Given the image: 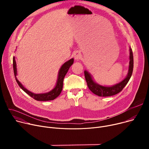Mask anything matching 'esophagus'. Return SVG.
<instances>
[{"mask_svg":"<svg viewBox=\"0 0 149 149\" xmlns=\"http://www.w3.org/2000/svg\"><path fill=\"white\" fill-rule=\"evenodd\" d=\"M81 58V53L79 51H77L74 54V58L76 60H78Z\"/></svg>","mask_w":149,"mask_h":149,"instance_id":"obj_1","label":"esophagus"}]
</instances>
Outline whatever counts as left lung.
I'll return each instance as SVG.
<instances>
[{"mask_svg": "<svg viewBox=\"0 0 149 149\" xmlns=\"http://www.w3.org/2000/svg\"><path fill=\"white\" fill-rule=\"evenodd\" d=\"M130 65L129 73L126 78L119 84L112 87H104L96 84L93 80L90 74L86 71H84V75L89 89L95 95L100 97H109L116 95L123 90L124 87L128 83L133 71V54L132 49H130Z\"/></svg>", "mask_w": 149, "mask_h": 149, "instance_id": "left-lung-1", "label": "left lung"}]
</instances>
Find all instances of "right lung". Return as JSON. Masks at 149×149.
<instances>
[{
    "label": "right lung",
    "instance_id": "right-lung-1",
    "mask_svg": "<svg viewBox=\"0 0 149 149\" xmlns=\"http://www.w3.org/2000/svg\"><path fill=\"white\" fill-rule=\"evenodd\" d=\"M74 63V59H71L68 61L66 62L65 63H63L61 68L59 70V75H58V78L57 81V83L55 87L50 92L45 93V94H33L29 91L27 90L26 88L24 87L20 82L16 78V62L15 59V57L13 58V72L15 74V77L16 79V81L17 83V84L19 86V87L22 88L26 93H27L29 95H30L31 97L34 98L35 100L37 101H49V100H53L55 98H56L59 95L61 94L62 88H63V78H64L66 74L67 73L70 67Z\"/></svg>",
    "mask_w": 149,
    "mask_h": 149
}]
</instances>
